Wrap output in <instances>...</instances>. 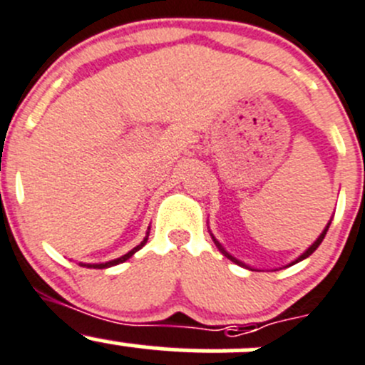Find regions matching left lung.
Here are the masks:
<instances>
[{
    "label": "left lung",
    "instance_id": "1",
    "mask_svg": "<svg viewBox=\"0 0 365 365\" xmlns=\"http://www.w3.org/2000/svg\"><path fill=\"white\" fill-rule=\"evenodd\" d=\"M330 222H331V221H330ZM330 222H328V225H327V228H324V230H323V233H321V235H319V237H317V240H316V242H314V244H312V246H310V247H309V250H307V251H305V253H303V255H299V257H298V258H296V260H294V262H291V264H289V265H294V264H298V262L305 260V258H307V257H310V255H312V253H314V251H316V250H317V247H319V244H321V242H323L324 235H327L328 228H330ZM212 239H214V235H212ZM214 242H215V246H217V247H219V250H221V253H222V255H225V257H226V258H230V260H232V262H235V264H239V265H244V264H242V262H240V260H237V258H235V257H232V255H230V253H228V251H226V250H225V247H222V246H221V244H219V242H217V240H215V239H214ZM251 271H253V269H251Z\"/></svg>",
    "mask_w": 365,
    "mask_h": 365
}]
</instances>
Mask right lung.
<instances>
[{"mask_svg": "<svg viewBox=\"0 0 365 365\" xmlns=\"http://www.w3.org/2000/svg\"><path fill=\"white\" fill-rule=\"evenodd\" d=\"M146 240H148V235L144 237V240L143 242L139 244V246H135L133 247L132 251H128V253L126 255H123V257H119V258H115V260H110V262H105V264H81V265H87V267H94V269H105V267H112V265H118V264H123V262H126L128 260L130 257H132L133 253H137V251L140 250V247L144 246V244H146Z\"/></svg>", "mask_w": 365, "mask_h": 365, "instance_id": "right-lung-1", "label": "right lung"}]
</instances>
